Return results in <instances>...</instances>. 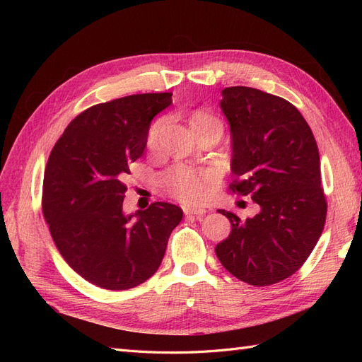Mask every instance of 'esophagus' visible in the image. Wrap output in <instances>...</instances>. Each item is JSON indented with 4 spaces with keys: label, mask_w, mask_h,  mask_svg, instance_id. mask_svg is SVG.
Here are the masks:
<instances>
[{
    "label": "esophagus",
    "mask_w": 362,
    "mask_h": 362,
    "mask_svg": "<svg viewBox=\"0 0 362 362\" xmlns=\"http://www.w3.org/2000/svg\"><path fill=\"white\" fill-rule=\"evenodd\" d=\"M206 213V210H204V208H184V214L185 216H196V217H201Z\"/></svg>",
    "instance_id": "esophagus-1"
}]
</instances>
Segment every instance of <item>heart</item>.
<instances>
[{
  "mask_svg": "<svg viewBox=\"0 0 362 362\" xmlns=\"http://www.w3.org/2000/svg\"><path fill=\"white\" fill-rule=\"evenodd\" d=\"M189 124L196 136H199L206 129H222L221 120L204 110L193 112L189 119ZM164 127H166V119L163 117L151 125L146 137V145L149 149L156 151L158 148ZM214 181V173L182 166V164H177V166L170 168L160 177V185L164 192L170 194L172 198L189 205L205 202L213 190Z\"/></svg>",
  "mask_w": 362,
  "mask_h": 362,
  "instance_id": "1",
  "label": "heart"
}]
</instances>
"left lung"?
Listing matches in <instances>:
<instances>
[{
	"mask_svg": "<svg viewBox=\"0 0 362 362\" xmlns=\"http://www.w3.org/2000/svg\"><path fill=\"white\" fill-rule=\"evenodd\" d=\"M222 112L231 127L234 193L252 196L254 217L231 222L216 246L222 266L249 286L266 287L298 272L322 235L327 204L313 131L284 98L245 86L222 90Z\"/></svg>",
	"mask_w": 362,
	"mask_h": 362,
	"instance_id": "8db88e82",
	"label": "left lung"
}]
</instances>
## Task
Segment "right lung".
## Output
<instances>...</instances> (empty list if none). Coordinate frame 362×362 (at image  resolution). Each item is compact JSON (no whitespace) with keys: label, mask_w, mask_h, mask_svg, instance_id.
<instances>
[{"label":"right lung","mask_w":362,"mask_h":362,"mask_svg":"<svg viewBox=\"0 0 362 362\" xmlns=\"http://www.w3.org/2000/svg\"><path fill=\"white\" fill-rule=\"evenodd\" d=\"M170 104L168 92L96 104L72 120L51 151L43 217L64 261L93 286L128 290L149 279L181 222V208L168 202L122 211L128 164L144 154L151 120Z\"/></svg>","instance_id":"add662e5"}]
</instances>
